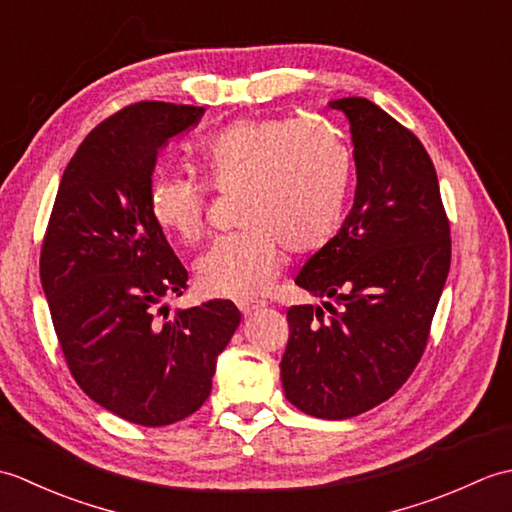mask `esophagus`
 I'll use <instances>...</instances> for the list:
<instances>
[{
	"label": "esophagus",
	"mask_w": 512,
	"mask_h": 512,
	"mask_svg": "<svg viewBox=\"0 0 512 512\" xmlns=\"http://www.w3.org/2000/svg\"><path fill=\"white\" fill-rule=\"evenodd\" d=\"M266 306L264 301H242L239 303V310H242V314L246 317V314H253V312H257V310H262Z\"/></svg>",
	"instance_id": "obj_1"
}]
</instances>
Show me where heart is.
Returning a JSON list of instances; mask_svg holds the SVG:
<instances>
[{
	"label": "heart",
	"mask_w": 512,
	"mask_h": 512,
	"mask_svg": "<svg viewBox=\"0 0 512 512\" xmlns=\"http://www.w3.org/2000/svg\"><path fill=\"white\" fill-rule=\"evenodd\" d=\"M200 169L213 191L246 195L242 228L248 233L217 242L195 268L209 297L262 295L279 275L284 248L292 255L317 253L343 222L350 151L328 129L301 118L237 121L220 129L202 145ZM205 185L167 176L151 187V215L184 244L200 242L206 231Z\"/></svg>",
	"instance_id": "heart-1"
}]
</instances>
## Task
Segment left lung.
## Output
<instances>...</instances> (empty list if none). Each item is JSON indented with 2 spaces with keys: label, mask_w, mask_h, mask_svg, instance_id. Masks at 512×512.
I'll return each mask as SVG.
<instances>
[{
  "label": "left lung",
  "mask_w": 512,
  "mask_h": 512,
  "mask_svg": "<svg viewBox=\"0 0 512 512\" xmlns=\"http://www.w3.org/2000/svg\"><path fill=\"white\" fill-rule=\"evenodd\" d=\"M352 129L356 193L328 246L295 284L319 306L286 310V398L303 413L345 420L407 383L429 341L451 266L449 217L418 136L367 99H339Z\"/></svg>",
  "instance_id": "1"
}]
</instances>
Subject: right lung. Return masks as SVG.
<instances>
[{
	"mask_svg": "<svg viewBox=\"0 0 512 512\" xmlns=\"http://www.w3.org/2000/svg\"><path fill=\"white\" fill-rule=\"evenodd\" d=\"M204 107L140 101L85 136L59 184L39 273L72 378L127 422L165 427L211 394L242 314L213 299L169 317L189 273L149 209L158 149Z\"/></svg>",
	"mask_w": 512,
	"mask_h": 512,
	"instance_id": "obj_1",
	"label": "right lung"
}]
</instances>
